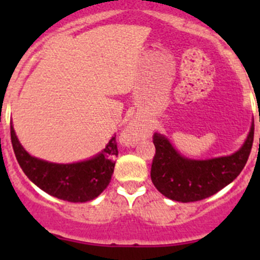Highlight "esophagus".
<instances>
[{
  "label": "esophagus",
  "mask_w": 260,
  "mask_h": 260,
  "mask_svg": "<svg viewBox=\"0 0 260 260\" xmlns=\"http://www.w3.org/2000/svg\"><path fill=\"white\" fill-rule=\"evenodd\" d=\"M142 124L138 122H132L127 125L124 131H123V141H124L127 145H135L136 142H138L142 136Z\"/></svg>",
  "instance_id": "1"
}]
</instances>
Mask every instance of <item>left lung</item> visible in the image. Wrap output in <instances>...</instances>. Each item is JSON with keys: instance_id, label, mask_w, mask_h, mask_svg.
<instances>
[{"instance_id": "1", "label": "left lung", "mask_w": 260, "mask_h": 260, "mask_svg": "<svg viewBox=\"0 0 260 260\" xmlns=\"http://www.w3.org/2000/svg\"><path fill=\"white\" fill-rule=\"evenodd\" d=\"M254 140V120L243 146L230 156L210 159H191L175 149L161 133H154L156 154L151 167V180L166 198L192 203L212 196L233 182L245 166Z\"/></svg>"}]
</instances>
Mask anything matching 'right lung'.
<instances>
[{
  "instance_id": "1",
  "label": "right lung",
  "mask_w": 260,
  "mask_h": 260,
  "mask_svg": "<svg viewBox=\"0 0 260 260\" xmlns=\"http://www.w3.org/2000/svg\"><path fill=\"white\" fill-rule=\"evenodd\" d=\"M11 142L18 165L28 180L49 195L70 203H86L107 188L118 156L115 136L106 148L85 161L54 164L31 156L18 141L11 124Z\"/></svg>"
}]
</instances>
